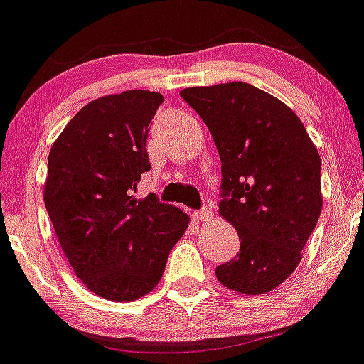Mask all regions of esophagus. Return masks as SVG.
<instances>
[{
    "label": "esophagus",
    "instance_id": "1",
    "mask_svg": "<svg viewBox=\"0 0 364 364\" xmlns=\"http://www.w3.org/2000/svg\"><path fill=\"white\" fill-rule=\"evenodd\" d=\"M193 216L198 221H210V218H213V209H210V207H203V209L196 210Z\"/></svg>",
    "mask_w": 364,
    "mask_h": 364
}]
</instances>
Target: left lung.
Instances as JSON below:
<instances>
[{
    "mask_svg": "<svg viewBox=\"0 0 364 364\" xmlns=\"http://www.w3.org/2000/svg\"><path fill=\"white\" fill-rule=\"evenodd\" d=\"M221 159L220 214L240 254L216 268L225 288L264 295L288 279L321 213L320 155L286 103L245 82L188 87Z\"/></svg>",
    "mask_w": 364,
    "mask_h": 364,
    "instance_id": "8db88e82",
    "label": "left lung"
}]
</instances>
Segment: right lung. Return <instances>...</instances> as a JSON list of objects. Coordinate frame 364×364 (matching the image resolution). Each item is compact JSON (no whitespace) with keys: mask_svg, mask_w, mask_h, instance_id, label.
I'll return each instance as SVG.
<instances>
[{"mask_svg":"<svg viewBox=\"0 0 364 364\" xmlns=\"http://www.w3.org/2000/svg\"><path fill=\"white\" fill-rule=\"evenodd\" d=\"M162 95L124 91L87 103L48 157L44 203L76 277L98 296L130 302L164 273L189 216L155 195L134 196L150 169L146 139Z\"/></svg>","mask_w":364,"mask_h":364,"instance_id":"add662e5","label":"right lung"}]
</instances>
